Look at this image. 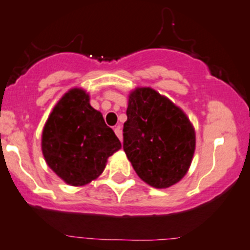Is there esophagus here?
I'll list each match as a JSON object with an SVG mask.
<instances>
[{
    "label": "esophagus",
    "mask_w": 250,
    "mask_h": 250,
    "mask_svg": "<svg viewBox=\"0 0 250 250\" xmlns=\"http://www.w3.org/2000/svg\"><path fill=\"white\" fill-rule=\"evenodd\" d=\"M115 134H116L117 138L122 141V129H121V127H118L117 125V127L115 128Z\"/></svg>",
    "instance_id": "1"
}]
</instances>
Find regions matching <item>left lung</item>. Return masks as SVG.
I'll return each instance as SVG.
<instances>
[{
	"label": "left lung",
	"mask_w": 250,
	"mask_h": 250,
	"mask_svg": "<svg viewBox=\"0 0 250 250\" xmlns=\"http://www.w3.org/2000/svg\"><path fill=\"white\" fill-rule=\"evenodd\" d=\"M195 129L187 115L151 87L128 96L123 149L139 177L164 189L180 182L195 152Z\"/></svg>",
	"instance_id": "8db88e82"
}]
</instances>
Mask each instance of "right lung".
<instances>
[{
	"label": "right lung",
	"mask_w": 250,
	"mask_h": 250,
	"mask_svg": "<svg viewBox=\"0 0 250 250\" xmlns=\"http://www.w3.org/2000/svg\"><path fill=\"white\" fill-rule=\"evenodd\" d=\"M121 147L102 112L91 106L90 94L80 87L63 94L42 133V152L46 164L74 187L98 178L107 158Z\"/></svg>",
	"instance_id": "right-lung-1"
}]
</instances>
